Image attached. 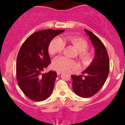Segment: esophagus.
<instances>
[{"instance_id": "obj_1", "label": "esophagus", "mask_w": 125, "mask_h": 125, "mask_svg": "<svg viewBox=\"0 0 125 125\" xmlns=\"http://www.w3.org/2000/svg\"><path fill=\"white\" fill-rule=\"evenodd\" d=\"M62 73V72L60 71H59V70L57 71V74L58 75H60V74H61Z\"/></svg>"}]
</instances>
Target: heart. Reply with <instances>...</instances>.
<instances>
[{
	"instance_id": "heart-1",
	"label": "heart",
	"mask_w": 125,
	"mask_h": 125,
	"mask_svg": "<svg viewBox=\"0 0 125 125\" xmlns=\"http://www.w3.org/2000/svg\"><path fill=\"white\" fill-rule=\"evenodd\" d=\"M65 44L73 45L77 50L78 55L83 62L86 63L89 62L90 54L86 50L88 43L83 39L77 36H68L63 38L55 37L51 40L49 45V53L51 55L60 53L65 48ZM77 66V65L75 61L64 56L58 57L52 62V67L55 70L60 71H66Z\"/></svg>"
}]
</instances>
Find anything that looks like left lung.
<instances>
[{
  "mask_svg": "<svg viewBox=\"0 0 125 125\" xmlns=\"http://www.w3.org/2000/svg\"><path fill=\"white\" fill-rule=\"evenodd\" d=\"M94 47L93 60L82 75H72L73 89L79 96L88 98L99 91L105 83L109 71V59L105 46L94 34L85 30Z\"/></svg>",
  "mask_w": 125,
  "mask_h": 125,
  "instance_id": "left-lung-1",
  "label": "left lung"
}]
</instances>
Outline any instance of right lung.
<instances>
[{
  "mask_svg": "<svg viewBox=\"0 0 125 125\" xmlns=\"http://www.w3.org/2000/svg\"><path fill=\"white\" fill-rule=\"evenodd\" d=\"M65 30L52 29L32 34L22 44L17 57L16 77L18 85L27 97L33 101L46 100L53 90L57 73H43L51 63L48 54L50 42Z\"/></svg>",
  "mask_w": 125,
  "mask_h": 125,
  "instance_id": "right-lung-1",
  "label": "right lung"
}]
</instances>
